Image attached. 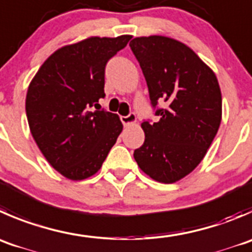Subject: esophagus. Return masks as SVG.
<instances>
[{
    "instance_id": "obj_1",
    "label": "esophagus",
    "mask_w": 252,
    "mask_h": 252,
    "mask_svg": "<svg viewBox=\"0 0 252 252\" xmlns=\"http://www.w3.org/2000/svg\"><path fill=\"white\" fill-rule=\"evenodd\" d=\"M121 121H122V123L124 124V126H130V124H135V122H136V116L134 113H130V114H128V116H126V117H121Z\"/></svg>"
}]
</instances>
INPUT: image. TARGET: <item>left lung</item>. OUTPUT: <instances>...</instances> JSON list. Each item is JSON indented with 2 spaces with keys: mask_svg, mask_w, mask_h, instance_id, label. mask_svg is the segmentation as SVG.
<instances>
[{
  "mask_svg": "<svg viewBox=\"0 0 252 252\" xmlns=\"http://www.w3.org/2000/svg\"><path fill=\"white\" fill-rule=\"evenodd\" d=\"M148 84L158 122H143L145 141L134 151L143 172L161 183L191 173L206 156L221 122V92L213 70L189 46L163 35L129 43Z\"/></svg>",
  "mask_w": 252,
  "mask_h": 252,
  "instance_id": "left-lung-1",
  "label": "left lung"
}]
</instances>
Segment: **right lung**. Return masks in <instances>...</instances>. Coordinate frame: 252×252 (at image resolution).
Instances as JSON below:
<instances>
[{"label": "right lung", "instance_id": "obj_1", "mask_svg": "<svg viewBox=\"0 0 252 252\" xmlns=\"http://www.w3.org/2000/svg\"><path fill=\"white\" fill-rule=\"evenodd\" d=\"M130 39L90 36L63 46L29 84L26 112L32 135L48 162L69 180L94 175L123 130L118 114L90 108L104 97L107 61Z\"/></svg>", "mask_w": 252, "mask_h": 252}]
</instances>
